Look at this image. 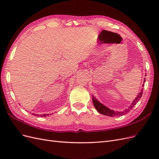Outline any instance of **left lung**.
Segmentation results:
<instances>
[{"label": "left lung", "instance_id": "1", "mask_svg": "<svg viewBox=\"0 0 159 159\" xmlns=\"http://www.w3.org/2000/svg\"><path fill=\"white\" fill-rule=\"evenodd\" d=\"M145 81V80H144ZM143 89L141 90V92L139 93V95H137V97L134 99L133 102H132L131 105L128 107V109H125L123 111H115L110 109L109 108L107 107L106 106H105L104 105H103L102 103H101L99 101L96 99L94 96H92V101H93V103L95 108L97 109L98 111L101 113L103 114L104 115H106V116H109V117H115V116H120V115H123L124 114H125L127 113H128L130 110H131L132 108L134 107V105H136V103L139 102V100L141 99V98L142 97L143 95Z\"/></svg>", "mask_w": 159, "mask_h": 159}]
</instances>
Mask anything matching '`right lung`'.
Returning a JSON list of instances; mask_svg holds the SVG:
<instances>
[{
	"instance_id": "add662e5",
	"label": "right lung",
	"mask_w": 159,
	"mask_h": 159,
	"mask_svg": "<svg viewBox=\"0 0 159 159\" xmlns=\"http://www.w3.org/2000/svg\"><path fill=\"white\" fill-rule=\"evenodd\" d=\"M33 115H37V116H38V117H46V116H48V115H50V114H44V115H38V114H35V113H32ZM53 114V113H52Z\"/></svg>"
}]
</instances>
